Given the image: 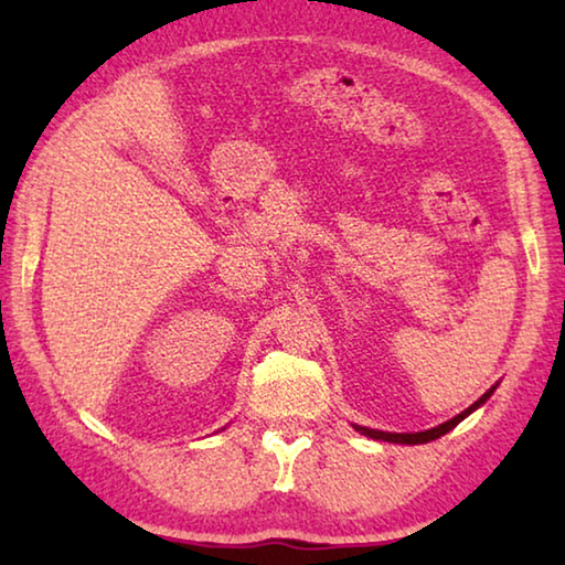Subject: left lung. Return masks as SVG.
Returning a JSON list of instances; mask_svg holds the SVG:
<instances>
[{
    "label": "left lung",
    "mask_w": 565,
    "mask_h": 565,
    "mask_svg": "<svg viewBox=\"0 0 565 565\" xmlns=\"http://www.w3.org/2000/svg\"><path fill=\"white\" fill-rule=\"evenodd\" d=\"M495 388V386H493ZM493 388L486 391V394L476 401L473 406H468L466 411H461V414L454 416L451 420H446V424L436 426V428H428V431H418V434H388V431H374V428H366V426H356V431H361L363 436H371L376 438V441H388V444H428V441H436V438H441L444 434L451 431V428H456L461 420L471 414V411H476L478 406L483 404L486 398H489L493 394Z\"/></svg>",
    "instance_id": "8db88e82"
}]
</instances>
